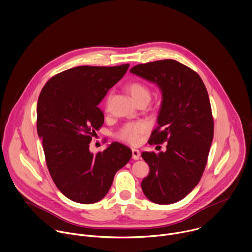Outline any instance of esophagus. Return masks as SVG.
<instances>
[{"instance_id":"obj_1","label":"esophagus","mask_w":252,"mask_h":252,"mask_svg":"<svg viewBox=\"0 0 252 252\" xmlns=\"http://www.w3.org/2000/svg\"><path fill=\"white\" fill-rule=\"evenodd\" d=\"M131 151H132V158L134 160H138L140 158V151L135 148H133Z\"/></svg>"}]
</instances>
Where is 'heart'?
I'll list each match as a JSON object with an SVG mask.
<instances>
[{"instance_id": "heart-1", "label": "heart", "mask_w": 252, "mask_h": 252, "mask_svg": "<svg viewBox=\"0 0 252 252\" xmlns=\"http://www.w3.org/2000/svg\"><path fill=\"white\" fill-rule=\"evenodd\" d=\"M127 90L130 93L132 99L136 104L142 101L149 102L151 98V92L145 84L141 82H131L127 85ZM147 130V125L141 122L129 123L125 125L118 132V138L127 142L129 144L135 145L140 141L141 134Z\"/></svg>"}]
</instances>
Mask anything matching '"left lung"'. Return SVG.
Returning a JSON list of instances; mask_svg holds the SVG:
<instances>
[{
	"label": "left lung",
	"instance_id": "1",
	"mask_svg": "<svg viewBox=\"0 0 252 252\" xmlns=\"http://www.w3.org/2000/svg\"><path fill=\"white\" fill-rule=\"evenodd\" d=\"M130 73L156 84L162 93L158 126L148 143L167 141L166 151L141 153L149 165L143 194L155 204L176 203L197 186L207 164L214 137L207 89L194 70L172 59L138 64Z\"/></svg>",
	"mask_w": 252,
	"mask_h": 252
}]
</instances>
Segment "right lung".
<instances>
[{
    "instance_id": "add662e5",
    "label": "right lung",
    "mask_w": 252,
    "mask_h": 252,
    "mask_svg": "<svg viewBox=\"0 0 252 252\" xmlns=\"http://www.w3.org/2000/svg\"><path fill=\"white\" fill-rule=\"evenodd\" d=\"M128 67H74L53 76L40 92L36 126L47 168L56 187L73 202L102 200L131 157L130 148L120 142L97 154L89 150L95 130L104 124L98 105Z\"/></svg>"
}]
</instances>
